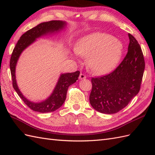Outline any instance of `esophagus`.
<instances>
[{"label": "esophagus", "instance_id": "obj_1", "mask_svg": "<svg viewBox=\"0 0 155 155\" xmlns=\"http://www.w3.org/2000/svg\"><path fill=\"white\" fill-rule=\"evenodd\" d=\"M87 78L86 75H85L84 74H83V73H81L80 74V76H79V79L82 80V79H85V78Z\"/></svg>", "mask_w": 155, "mask_h": 155}]
</instances>
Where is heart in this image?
<instances>
[{"instance_id": "heart-1", "label": "heart", "mask_w": 155, "mask_h": 155, "mask_svg": "<svg viewBox=\"0 0 155 155\" xmlns=\"http://www.w3.org/2000/svg\"><path fill=\"white\" fill-rule=\"evenodd\" d=\"M123 50L120 41L104 32H94L82 38L75 47L78 55L88 57V68L98 74L107 73L116 68Z\"/></svg>"}]
</instances>
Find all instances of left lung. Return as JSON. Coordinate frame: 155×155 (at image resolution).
Here are the masks:
<instances>
[{
    "label": "left lung",
    "instance_id": "8db88e82",
    "mask_svg": "<svg viewBox=\"0 0 155 155\" xmlns=\"http://www.w3.org/2000/svg\"><path fill=\"white\" fill-rule=\"evenodd\" d=\"M128 52L110 73L91 78V106L101 113L114 114L127 107L139 93L145 62L139 42L128 34Z\"/></svg>",
    "mask_w": 155,
    "mask_h": 155
}]
</instances>
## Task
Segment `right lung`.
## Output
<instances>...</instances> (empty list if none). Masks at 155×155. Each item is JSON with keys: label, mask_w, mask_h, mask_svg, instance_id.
I'll use <instances>...</instances> for the list:
<instances>
[{"label": "right lung", "mask_w": 155, "mask_h": 155, "mask_svg": "<svg viewBox=\"0 0 155 155\" xmlns=\"http://www.w3.org/2000/svg\"><path fill=\"white\" fill-rule=\"evenodd\" d=\"M66 25L65 22L61 21H51L42 22L23 34L13 49L12 53L10 60V68L12 76V87L16 91L18 96L21 98L23 102L31 108V110L39 113H50L60 108L65 101L68 87L74 83L78 80L80 72L77 71L71 73H66L61 75L58 83L56 85L53 93L47 100L41 103H35L28 101L21 91H19L15 78V67L16 62L21 52L33 42L36 38L48 33H52L55 31H60Z\"/></svg>", "instance_id": "right-lung-1"}]
</instances>
